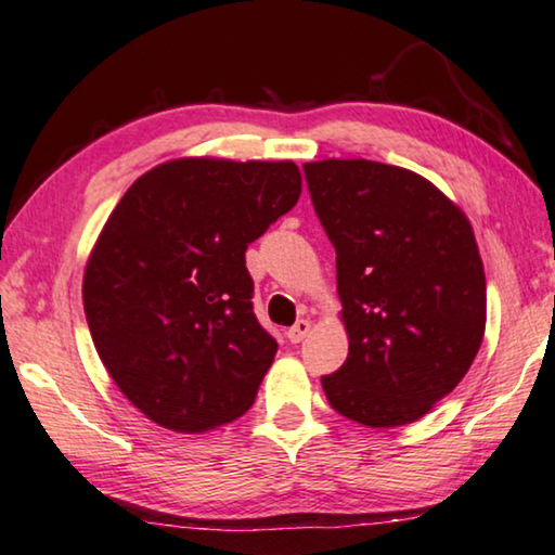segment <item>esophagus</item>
Here are the masks:
<instances>
[{"instance_id":"obj_1","label":"esophagus","mask_w":555,"mask_h":555,"mask_svg":"<svg viewBox=\"0 0 555 555\" xmlns=\"http://www.w3.org/2000/svg\"><path fill=\"white\" fill-rule=\"evenodd\" d=\"M309 331H311V321L301 319V321H296L292 328L286 331V338L292 340V343H301L306 336H309Z\"/></svg>"}]
</instances>
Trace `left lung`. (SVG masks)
<instances>
[{"instance_id":"obj_1","label":"left lung","mask_w":555,"mask_h":555,"mask_svg":"<svg viewBox=\"0 0 555 555\" xmlns=\"http://www.w3.org/2000/svg\"><path fill=\"white\" fill-rule=\"evenodd\" d=\"M315 217L336 249L348 358L323 375L343 417L415 422L467 375L487 323L474 232L433 182L373 160L304 165Z\"/></svg>"}]
</instances>
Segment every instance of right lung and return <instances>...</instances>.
<instances>
[{
  "mask_svg": "<svg viewBox=\"0 0 555 555\" xmlns=\"http://www.w3.org/2000/svg\"><path fill=\"white\" fill-rule=\"evenodd\" d=\"M301 195L294 163L172 160L133 182L83 276L93 346L157 425L205 433L251 408L276 356L244 251Z\"/></svg>",
  "mask_w": 555,
  "mask_h": 555,
  "instance_id": "add662e5",
  "label": "right lung"
}]
</instances>
